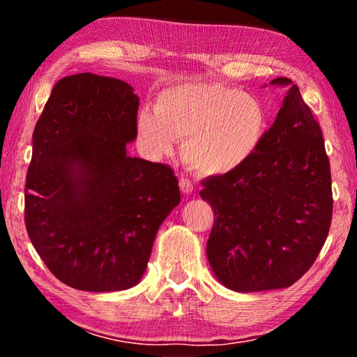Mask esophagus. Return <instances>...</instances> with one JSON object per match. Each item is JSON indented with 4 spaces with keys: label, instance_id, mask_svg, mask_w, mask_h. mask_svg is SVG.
<instances>
[{
    "label": "esophagus",
    "instance_id": "esophagus-1",
    "mask_svg": "<svg viewBox=\"0 0 357 357\" xmlns=\"http://www.w3.org/2000/svg\"><path fill=\"white\" fill-rule=\"evenodd\" d=\"M179 187H181V192L185 193V195H190V193L193 192V189H195V187H193V184L190 183V181L185 179V178H181L179 179Z\"/></svg>",
    "mask_w": 357,
    "mask_h": 357
}]
</instances>
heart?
I'll return each instance as SVG.
<instances>
[{"instance_id":"obj_1","label":"heart","mask_w":357,"mask_h":357,"mask_svg":"<svg viewBox=\"0 0 357 357\" xmlns=\"http://www.w3.org/2000/svg\"><path fill=\"white\" fill-rule=\"evenodd\" d=\"M266 128L263 105L236 88L187 82L164 89L154 112L138 114V135L153 154L172 153L174 140L187 167L222 176L249 162Z\"/></svg>"}]
</instances>
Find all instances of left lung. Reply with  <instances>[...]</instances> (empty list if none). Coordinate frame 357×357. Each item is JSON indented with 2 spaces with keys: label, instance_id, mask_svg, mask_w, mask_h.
Here are the masks:
<instances>
[{
  "label": "left lung",
  "instance_id": "left-lung-1",
  "mask_svg": "<svg viewBox=\"0 0 357 357\" xmlns=\"http://www.w3.org/2000/svg\"><path fill=\"white\" fill-rule=\"evenodd\" d=\"M288 88L273 128L249 162L203 181L214 211L206 255L223 287L238 293L291 287L315 263L332 219L331 168L321 129L299 88Z\"/></svg>",
  "mask_w": 357,
  "mask_h": 357
}]
</instances>
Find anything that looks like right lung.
<instances>
[{"label":"right lung","mask_w":357,"mask_h":357,"mask_svg":"<svg viewBox=\"0 0 357 357\" xmlns=\"http://www.w3.org/2000/svg\"><path fill=\"white\" fill-rule=\"evenodd\" d=\"M138 104L118 78L69 75L53 86L33 132L28 236L50 273L82 291L135 287L181 200L170 167L128 154Z\"/></svg>","instance_id":"1"}]
</instances>
